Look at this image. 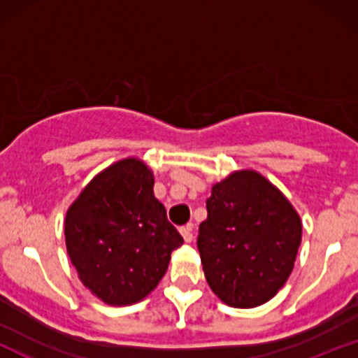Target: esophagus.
<instances>
[{"label":"esophagus","instance_id":"esophagus-1","mask_svg":"<svg viewBox=\"0 0 358 358\" xmlns=\"http://www.w3.org/2000/svg\"><path fill=\"white\" fill-rule=\"evenodd\" d=\"M192 231H193V224H187V225H183V227H180V232H182L185 242H192V239H193Z\"/></svg>","mask_w":358,"mask_h":358}]
</instances>
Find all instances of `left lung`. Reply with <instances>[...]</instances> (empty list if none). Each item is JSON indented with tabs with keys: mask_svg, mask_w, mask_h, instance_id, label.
Wrapping results in <instances>:
<instances>
[{
	"mask_svg": "<svg viewBox=\"0 0 358 358\" xmlns=\"http://www.w3.org/2000/svg\"><path fill=\"white\" fill-rule=\"evenodd\" d=\"M199 248L208 286L225 305L254 308L269 301L293 271L301 220L281 192L254 170L212 187Z\"/></svg>",
	"mask_w": 358,
	"mask_h": 358,
	"instance_id": "obj_1",
	"label": "left lung"
}]
</instances>
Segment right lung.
Here are the masks:
<instances>
[{
	"label": "right lung",
	"mask_w": 358,
	"mask_h": 358,
	"mask_svg": "<svg viewBox=\"0 0 358 358\" xmlns=\"http://www.w3.org/2000/svg\"><path fill=\"white\" fill-rule=\"evenodd\" d=\"M153 185L141 159H121L101 171L67 210L69 257L84 286L108 305L146 298L183 244Z\"/></svg>",
	"instance_id": "add662e5"
}]
</instances>
